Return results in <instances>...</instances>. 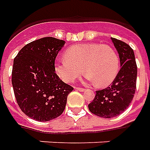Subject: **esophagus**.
<instances>
[{"instance_id": "esophagus-1", "label": "esophagus", "mask_w": 150, "mask_h": 150, "mask_svg": "<svg viewBox=\"0 0 150 150\" xmlns=\"http://www.w3.org/2000/svg\"><path fill=\"white\" fill-rule=\"evenodd\" d=\"M76 90L79 91H86V89L85 88H82V87H76Z\"/></svg>"}]
</instances>
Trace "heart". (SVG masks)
Masks as SVG:
<instances>
[{"label":"heart","instance_id":"b5f03b06","mask_svg":"<svg viewBox=\"0 0 150 150\" xmlns=\"http://www.w3.org/2000/svg\"><path fill=\"white\" fill-rule=\"evenodd\" d=\"M87 80L99 87H106L115 80L120 69V59L109 45L89 43L74 45L65 52V58L57 60L54 71L63 82H73L82 73Z\"/></svg>","mask_w":150,"mask_h":150}]
</instances>
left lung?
Returning <instances> with one entry per match:
<instances>
[{
	"label": "left lung",
	"mask_w": 150,
	"mask_h": 150,
	"mask_svg": "<svg viewBox=\"0 0 150 150\" xmlns=\"http://www.w3.org/2000/svg\"><path fill=\"white\" fill-rule=\"evenodd\" d=\"M119 54L120 69L110 87L96 91L94 100L88 105L94 115L113 118L128 107L136 89L137 65L133 49L121 40L111 38Z\"/></svg>",
	"instance_id": "left-lung-1"
}]
</instances>
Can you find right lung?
<instances>
[{
  "instance_id": "right-lung-1",
  "label": "right lung",
  "mask_w": 150,
  "mask_h": 150,
  "mask_svg": "<svg viewBox=\"0 0 150 150\" xmlns=\"http://www.w3.org/2000/svg\"><path fill=\"white\" fill-rule=\"evenodd\" d=\"M65 41L45 37L24 46L14 59L12 86L21 110L31 119L49 121L65 109L73 91L54 71V62Z\"/></svg>"
}]
</instances>
